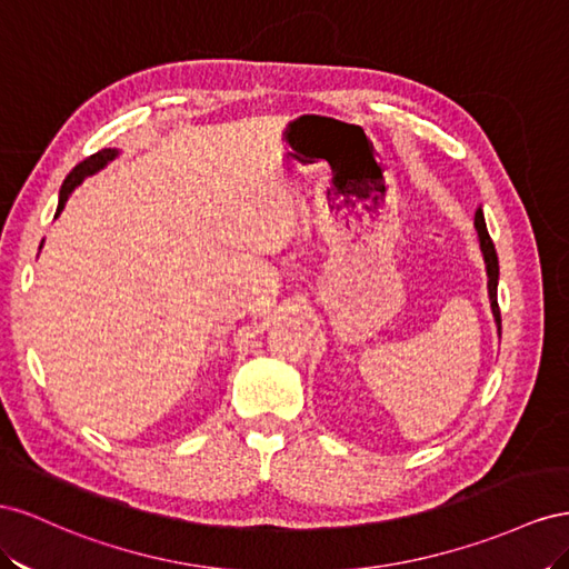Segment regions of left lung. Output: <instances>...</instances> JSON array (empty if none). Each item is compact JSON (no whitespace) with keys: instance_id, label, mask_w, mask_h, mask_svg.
I'll list each match as a JSON object with an SVG mask.
<instances>
[{"instance_id":"left-lung-1","label":"left lung","mask_w":569,"mask_h":569,"mask_svg":"<svg viewBox=\"0 0 569 569\" xmlns=\"http://www.w3.org/2000/svg\"><path fill=\"white\" fill-rule=\"evenodd\" d=\"M475 229L479 233V246L483 252V262H486V273H489V300H491V312L496 319V327H498V336H500V310H498V254L493 248V240L489 236V229H486V221H483V212L477 209L475 214Z\"/></svg>"}]
</instances>
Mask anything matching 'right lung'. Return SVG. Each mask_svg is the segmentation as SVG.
<instances>
[{"label":"right lung","instance_id":"right-lung-1","mask_svg":"<svg viewBox=\"0 0 569 569\" xmlns=\"http://www.w3.org/2000/svg\"><path fill=\"white\" fill-rule=\"evenodd\" d=\"M117 154H119V150L107 148V150H100V152L90 154L88 159L80 161L78 167H73V171L67 176V181H63V186H61V190H59V207H57V217L61 214V209H63V204H67V200H69V194L73 192V188H76V186H80V183H83L88 176H92V173H97V171H100V169H104L111 159H117ZM40 248H42V246H40Z\"/></svg>","mask_w":569,"mask_h":569}]
</instances>
